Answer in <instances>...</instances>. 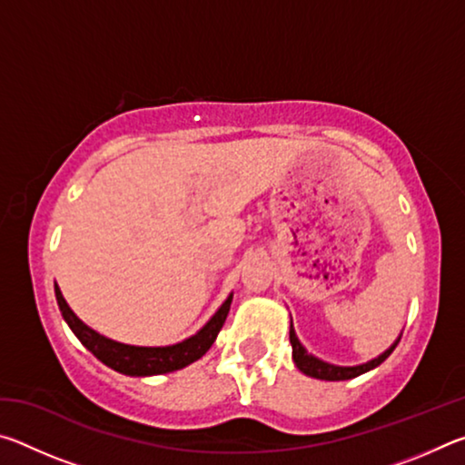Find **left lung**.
I'll use <instances>...</instances> for the list:
<instances>
[{
    "mask_svg": "<svg viewBox=\"0 0 465 465\" xmlns=\"http://www.w3.org/2000/svg\"><path fill=\"white\" fill-rule=\"evenodd\" d=\"M289 342L293 346V361L297 369L305 375L310 377H316V380H324V381H344V380H352V377H359L367 371H371L377 365H381L385 359L391 355V351L396 349V344L400 342V336L393 341V344L390 349H385L381 355H377L375 359L367 361V363H361V365H352V367H341V365H332V363H326V361H322L318 357H313L312 352H308V349L299 342V338L295 334V328H293V322L289 324Z\"/></svg>",
    "mask_w": 465,
    "mask_h": 465,
    "instance_id": "1",
    "label": "left lung"
}]
</instances>
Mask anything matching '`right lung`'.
I'll list each match as a JSON object with an SVG mask.
<instances>
[{
  "mask_svg": "<svg viewBox=\"0 0 465 465\" xmlns=\"http://www.w3.org/2000/svg\"><path fill=\"white\" fill-rule=\"evenodd\" d=\"M54 297H57L59 310L63 320L67 322V326L72 328V332L80 338V342L88 349L94 357L102 361L106 367L114 369L123 375L131 377H149V375H162L172 373L178 369H184L186 365L199 361L204 352L211 349V344L215 342L219 330L225 324L227 313H230V305L233 293L227 295L225 302L222 303L213 316L209 318L199 332L184 338L183 342L168 344V346H135V344H124L113 338L102 336L96 330L90 328L88 324L75 316L74 310L69 308L65 297H63L61 289L54 282Z\"/></svg>",
  "mask_w": 465,
  "mask_h": 465,
  "instance_id": "right-lung-1",
  "label": "right lung"
}]
</instances>
